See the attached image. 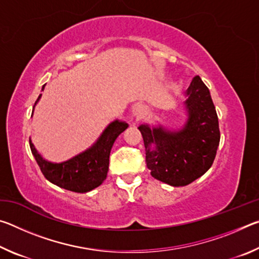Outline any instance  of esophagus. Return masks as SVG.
<instances>
[{
	"label": "esophagus",
	"instance_id": "esophagus-1",
	"mask_svg": "<svg viewBox=\"0 0 259 259\" xmlns=\"http://www.w3.org/2000/svg\"><path fill=\"white\" fill-rule=\"evenodd\" d=\"M146 113V108L143 106V105H136L134 107V116H135V120L138 121L142 119V116L144 114Z\"/></svg>",
	"mask_w": 259,
	"mask_h": 259
}]
</instances>
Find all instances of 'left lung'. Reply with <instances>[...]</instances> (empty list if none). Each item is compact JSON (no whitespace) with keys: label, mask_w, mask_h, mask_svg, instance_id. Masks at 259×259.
Returning a JSON list of instances; mask_svg holds the SVG:
<instances>
[{"label":"left lung","mask_w":259,"mask_h":259,"mask_svg":"<svg viewBox=\"0 0 259 259\" xmlns=\"http://www.w3.org/2000/svg\"><path fill=\"white\" fill-rule=\"evenodd\" d=\"M184 102L187 120L182 129L142 124L146 164L155 179L171 186H185L212 165L221 140L218 116L209 89L199 75L193 77Z\"/></svg>","instance_id":"obj_1"}]
</instances>
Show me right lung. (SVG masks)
Segmentation results:
<instances>
[{
	"label": "right lung",
	"mask_w": 259,
	"mask_h": 259,
	"mask_svg": "<svg viewBox=\"0 0 259 259\" xmlns=\"http://www.w3.org/2000/svg\"><path fill=\"white\" fill-rule=\"evenodd\" d=\"M45 87H42V90ZM41 96H38L34 107ZM126 128L128 123L123 121L115 120L111 122L93 146L60 163L43 159L30 139L29 146L42 174L48 181L65 190L85 193L102 185V183L106 179L112 146L119 135Z\"/></svg>",
	"instance_id": "obj_1"
}]
</instances>
